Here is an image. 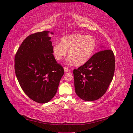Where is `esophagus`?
<instances>
[{
  "instance_id": "esophagus-1",
  "label": "esophagus",
  "mask_w": 133,
  "mask_h": 133,
  "mask_svg": "<svg viewBox=\"0 0 133 133\" xmlns=\"http://www.w3.org/2000/svg\"><path fill=\"white\" fill-rule=\"evenodd\" d=\"M64 71H65V72H69L70 71V69H69V68H68L66 66L64 67Z\"/></svg>"
}]
</instances>
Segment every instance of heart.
Here are the masks:
<instances>
[{
    "label": "heart",
    "mask_w": 133,
    "mask_h": 133,
    "mask_svg": "<svg viewBox=\"0 0 133 133\" xmlns=\"http://www.w3.org/2000/svg\"><path fill=\"white\" fill-rule=\"evenodd\" d=\"M96 41L91 35L80 34L68 35L61 39L60 43H55L53 53L55 59L61 60L68 51L70 61L76 65H82L91 57L96 48Z\"/></svg>",
    "instance_id": "obj_1"
}]
</instances>
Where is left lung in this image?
Returning <instances> with one entry per match:
<instances>
[{
	"instance_id": "8db88e82",
	"label": "left lung",
	"mask_w": 133,
	"mask_h": 133,
	"mask_svg": "<svg viewBox=\"0 0 133 133\" xmlns=\"http://www.w3.org/2000/svg\"><path fill=\"white\" fill-rule=\"evenodd\" d=\"M115 57L111 49L94 54L73 70L76 94L85 101H94L105 93L114 74Z\"/></svg>"
}]
</instances>
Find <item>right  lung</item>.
<instances>
[{
  "instance_id": "add662e5",
  "label": "right lung",
  "mask_w": 133,
  "mask_h": 133,
  "mask_svg": "<svg viewBox=\"0 0 133 133\" xmlns=\"http://www.w3.org/2000/svg\"><path fill=\"white\" fill-rule=\"evenodd\" d=\"M48 33L43 31L28 36L14 58L15 74L22 90L39 103H46L54 97L64 74L53 54Z\"/></svg>"
}]
</instances>
